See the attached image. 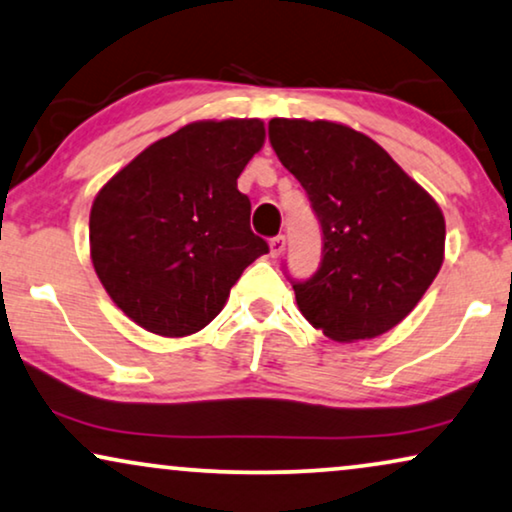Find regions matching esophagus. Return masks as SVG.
Listing matches in <instances>:
<instances>
[{
	"instance_id": "34e87169",
	"label": "esophagus",
	"mask_w": 512,
	"mask_h": 512,
	"mask_svg": "<svg viewBox=\"0 0 512 512\" xmlns=\"http://www.w3.org/2000/svg\"><path fill=\"white\" fill-rule=\"evenodd\" d=\"M269 248H271V257H281L283 250H285V236H274V238H271Z\"/></svg>"
}]
</instances>
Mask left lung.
<instances>
[{
    "label": "left lung",
    "instance_id": "obj_1",
    "mask_svg": "<svg viewBox=\"0 0 512 512\" xmlns=\"http://www.w3.org/2000/svg\"><path fill=\"white\" fill-rule=\"evenodd\" d=\"M271 147L309 194L323 260L292 281L302 316L335 342L384 335L445 260V217L384 147L335 121L271 119Z\"/></svg>",
    "mask_w": 512,
    "mask_h": 512
}]
</instances>
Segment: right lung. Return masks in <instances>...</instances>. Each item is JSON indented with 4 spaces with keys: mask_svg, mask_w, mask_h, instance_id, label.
<instances>
[{
    "mask_svg": "<svg viewBox=\"0 0 512 512\" xmlns=\"http://www.w3.org/2000/svg\"><path fill=\"white\" fill-rule=\"evenodd\" d=\"M264 145L260 119L194 121L121 168L91 208V260L133 323L161 337L206 327L269 245L250 229L238 175Z\"/></svg>",
    "mask_w": 512,
    "mask_h": 512,
    "instance_id": "1",
    "label": "right lung"
}]
</instances>
